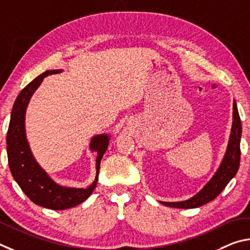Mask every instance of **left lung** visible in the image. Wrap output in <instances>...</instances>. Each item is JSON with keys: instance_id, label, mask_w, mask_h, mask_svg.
I'll use <instances>...</instances> for the list:
<instances>
[{"instance_id": "1", "label": "left lung", "mask_w": 250, "mask_h": 250, "mask_svg": "<svg viewBox=\"0 0 250 250\" xmlns=\"http://www.w3.org/2000/svg\"><path fill=\"white\" fill-rule=\"evenodd\" d=\"M240 137H242V122L238 114L237 105L233 103V125L229 141V146L220 167L204 188L191 199L181 202H160L170 208H194L211 202L225 189L231 179L237 173L240 163Z\"/></svg>"}]
</instances>
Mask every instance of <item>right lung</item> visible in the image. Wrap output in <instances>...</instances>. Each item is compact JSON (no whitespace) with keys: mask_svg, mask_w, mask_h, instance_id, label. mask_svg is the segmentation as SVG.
<instances>
[{"mask_svg":"<svg viewBox=\"0 0 250 250\" xmlns=\"http://www.w3.org/2000/svg\"><path fill=\"white\" fill-rule=\"evenodd\" d=\"M61 71L62 70H50V71L48 70L34 79L21 91L13 105L6 136L8 166L13 178L32 202L50 209H65L77 207L78 204L84 202L89 198L98 183L100 163L107 149L109 142V136L106 134L96 135L91 139L90 149L98 152L95 164L96 176L92 185L86 189L65 188L57 185L35 160L26 138V108L30 98L41 85L43 78Z\"/></svg>","mask_w":250,"mask_h":250,"instance_id":"obj_1","label":"right lung"}]
</instances>
